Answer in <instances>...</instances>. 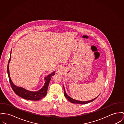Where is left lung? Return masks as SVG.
<instances>
[{
    "label": "left lung",
    "instance_id": "obj_1",
    "mask_svg": "<svg viewBox=\"0 0 124 124\" xmlns=\"http://www.w3.org/2000/svg\"><path fill=\"white\" fill-rule=\"evenodd\" d=\"M63 89H64V96L66 97V98L68 99L70 102L71 103H78V104H86V103H89L91 101H94V100L96 99L98 96H97L96 98H94L92 100L90 101H78V100H76L75 99H72L71 98V97H70L68 95H67V94L66 93V92H65V88H64V87L63 86Z\"/></svg>",
    "mask_w": 124,
    "mask_h": 124
}]
</instances>
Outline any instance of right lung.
I'll return each instance as SVG.
<instances>
[{
    "instance_id": "1",
    "label": "right lung",
    "mask_w": 124,
    "mask_h": 124,
    "mask_svg": "<svg viewBox=\"0 0 124 124\" xmlns=\"http://www.w3.org/2000/svg\"><path fill=\"white\" fill-rule=\"evenodd\" d=\"M11 54H10V57L9 60L8 65V76L9 82L10 83L11 87L14 92L17 95L20 97L23 98V99L31 100V101H38L40 99L43 98L45 96L47 93V89L48 87V85L49 84L50 81L51 80V77L55 74V71H54L52 73L48 75L45 78V83L43 87L40 89L39 90L36 92H32V91H28L26 90L24 88L21 87L17 86L14 84V83L12 81L9 74V63L10 62L11 60Z\"/></svg>"
}]
</instances>
